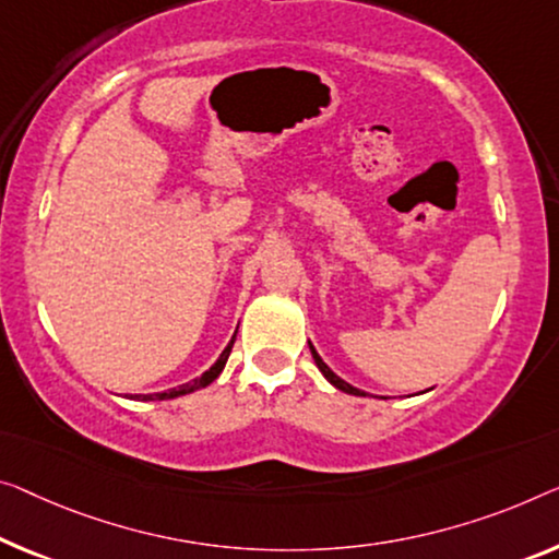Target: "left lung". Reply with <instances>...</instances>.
I'll list each match as a JSON object with an SVG mask.
<instances>
[{
    "instance_id": "1",
    "label": "left lung",
    "mask_w": 559,
    "mask_h": 559,
    "mask_svg": "<svg viewBox=\"0 0 559 559\" xmlns=\"http://www.w3.org/2000/svg\"><path fill=\"white\" fill-rule=\"evenodd\" d=\"M308 346H311V344H308ZM311 354H313V361H316V366H319V369H321V373H323V377H326V379L331 381V384H333V386H336V389H341V391H346V394H354V396H364L359 389H356V386H352V384H346V381H344V379H338V377H336V373H333V371L329 369V366H326V364H323V359H321V356H319V354H316V348H313V346H311Z\"/></svg>"
}]
</instances>
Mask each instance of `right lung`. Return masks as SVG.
<instances>
[{
    "label": "right lung",
    "instance_id": "right-lung-1",
    "mask_svg": "<svg viewBox=\"0 0 559 559\" xmlns=\"http://www.w3.org/2000/svg\"><path fill=\"white\" fill-rule=\"evenodd\" d=\"M233 341H236V336H233ZM233 341L230 344L223 348V354L218 356V361H215L211 369H207L203 377L200 379H195V381H190V384H182V386H178V389H170V391H163V394H143V396H138V399H143V402H150V399H175V396H182V394H190V391H195V389H203V386H207L211 384V381H215L218 379V373L223 371V366H226V361H228V356H230V348H233Z\"/></svg>",
    "mask_w": 559,
    "mask_h": 559
}]
</instances>
